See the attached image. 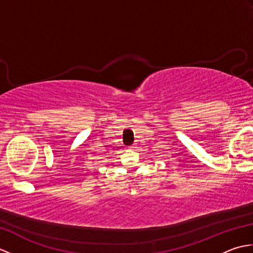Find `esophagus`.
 <instances>
[{
	"instance_id": "34e87169",
	"label": "esophagus",
	"mask_w": 253,
	"mask_h": 253,
	"mask_svg": "<svg viewBox=\"0 0 253 253\" xmlns=\"http://www.w3.org/2000/svg\"><path fill=\"white\" fill-rule=\"evenodd\" d=\"M128 148H129V149H136L137 148V144L136 143H133V144H131V146H129V147H128Z\"/></svg>"
}]
</instances>
